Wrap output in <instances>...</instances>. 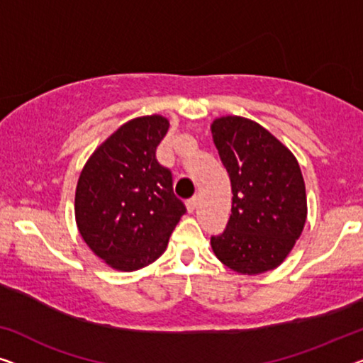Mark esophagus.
Masks as SVG:
<instances>
[{"mask_svg": "<svg viewBox=\"0 0 363 363\" xmlns=\"http://www.w3.org/2000/svg\"><path fill=\"white\" fill-rule=\"evenodd\" d=\"M186 207H187V212H189V213H192L194 210L197 208V197L189 199V200H187V203H186Z\"/></svg>", "mask_w": 363, "mask_h": 363, "instance_id": "obj_1", "label": "esophagus"}]
</instances>
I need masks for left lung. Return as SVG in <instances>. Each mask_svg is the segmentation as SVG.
<instances>
[{
  "mask_svg": "<svg viewBox=\"0 0 363 363\" xmlns=\"http://www.w3.org/2000/svg\"><path fill=\"white\" fill-rule=\"evenodd\" d=\"M210 130L233 191L226 230L210 241L213 254L241 275L277 269L306 223V189L298 161L251 118L221 116Z\"/></svg>",
  "mask_w": 363,
  "mask_h": 363,
  "instance_id": "left-lung-1",
  "label": "left lung"
}]
</instances>
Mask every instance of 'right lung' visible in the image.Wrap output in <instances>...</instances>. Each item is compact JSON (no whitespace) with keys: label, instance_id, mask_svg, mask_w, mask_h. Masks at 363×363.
Segmentation results:
<instances>
[{"label":"right lung","instance_id":"right-lung-1","mask_svg":"<svg viewBox=\"0 0 363 363\" xmlns=\"http://www.w3.org/2000/svg\"><path fill=\"white\" fill-rule=\"evenodd\" d=\"M169 121L135 117L107 137L79 172L74 220L83 241L107 266L133 272L163 256L186 207L156 161Z\"/></svg>","mask_w":363,"mask_h":363}]
</instances>
